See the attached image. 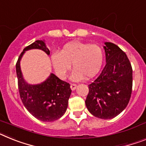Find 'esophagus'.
<instances>
[{"mask_svg":"<svg viewBox=\"0 0 146 146\" xmlns=\"http://www.w3.org/2000/svg\"><path fill=\"white\" fill-rule=\"evenodd\" d=\"M77 87V84H74V83H71L70 84V88L72 90H74Z\"/></svg>","mask_w":146,"mask_h":146,"instance_id":"1","label":"esophagus"}]
</instances>
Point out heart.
<instances>
[{
	"instance_id": "b5f03b06",
	"label": "heart",
	"mask_w": 146,
	"mask_h": 146,
	"mask_svg": "<svg viewBox=\"0 0 146 146\" xmlns=\"http://www.w3.org/2000/svg\"><path fill=\"white\" fill-rule=\"evenodd\" d=\"M103 51L100 45L81 41L70 42L62 47L59 52L52 55V66L56 74L64 79L71 68L74 70L72 79L79 81L90 79L100 71L103 62Z\"/></svg>"
}]
</instances>
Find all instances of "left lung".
<instances>
[{"label":"left lung","mask_w":146,"mask_h":146,"mask_svg":"<svg viewBox=\"0 0 146 146\" xmlns=\"http://www.w3.org/2000/svg\"><path fill=\"white\" fill-rule=\"evenodd\" d=\"M106 64L97 79L88 85L85 105L94 117L109 119L126 108L132 92V67L117 45L105 42Z\"/></svg>","instance_id":"1"}]
</instances>
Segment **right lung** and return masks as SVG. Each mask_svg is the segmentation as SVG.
I'll return each instance as SVG.
<instances>
[{"instance_id": "1", "label": "right lung", "mask_w": 146, "mask_h": 146, "mask_svg": "<svg viewBox=\"0 0 146 146\" xmlns=\"http://www.w3.org/2000/svg\"><path fill=\"white\" fill-rule=\"evenodd\" d=\"M39 49L50 55V50L44 41H35L26 46L18 57L16 63L18 85L21 101L28 111L34 117L43 122L57 120L64 114L71 94L70 84L61 80L55 74L41 84H29L22 76L20 61L25 51Z\"/></svg>"}]
</instances>
